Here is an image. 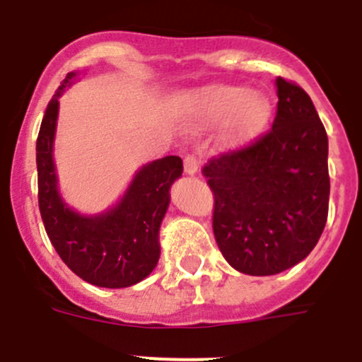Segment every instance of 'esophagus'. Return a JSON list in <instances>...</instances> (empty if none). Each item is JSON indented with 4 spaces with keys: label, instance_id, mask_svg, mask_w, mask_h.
I'll return each mask as SVG.
<instances>
[{
    "label": "esophagus",
    "instance_id": "34e87169",
    "mask_svg": "<svg viewBox=\"0 0 362 362\" xmlns=\"http://www.w3.org/2000/svg\"><path fill=\"white\" fill-rule=\"evenodd\" d=\"M199 159L198 157H194V156H187L184 159V171L187 175H194V173H198V170H199Z\"/></svg>",
    "mask_w": 362,
    "mask_h": 362
}]
</instances>
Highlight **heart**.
<instances>
[{
    "label": "heart",
    "instance_id": "heart-1",
    "mask_svg": "<svg viewBox=\"0 0 362 362\" xmlns=\"http://www.w3.org/2000/svg\"><path fill=\"white\" fill-rule=\"evenodd\" d=\"M189 115L205 125L228 122L233 139H247L265 125L269 103L247 88L216 84L196 93L189 103Z\"/></svg>",
    "mask_w": 362,
    "mask_h": 362
}]
</instances>
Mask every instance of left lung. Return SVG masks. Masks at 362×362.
<instances>
[{
	"label": "left lung",
	"instance_id": "left-lung-1",
	"mask_svg": "<svg viewBox=\"0 0 362 362\" xmlns=\"http://www.w3.org/2000/svg\"><path fill=\"white\" fill-rule=\"evenodd\" d=\"M272 129L203 166L214 192V237L233 269L272 276L317 245L329 212L327 132L310 95L276 79Z\"/></svg>",
	"mask_w": 362,
	"mask_h": 362
}]
</instances>
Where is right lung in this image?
Here are the masks:
<instances>
[{
	"label": "right lung",
	"mask_w": 362,
	"mask_h": 362,
	"mask_svg": "<svg viewBox=\"0 0 362 362\" xmlns=\"http://www.w3.org/2000/svg\"><path fill=\"white\" fill-rule=\"evenodd\" d=\"M69 74L47 104L37 138L38 209L59 258L90 285L125 288L145 279L159 262V228L170 205V187L182 175V159L168 156L146 164L122 202L110 212L86 217L63 203L56 187L52 141L58 97L70 84Z\"/></svg>",
	"instance_id": "1"
}]
</instances>
